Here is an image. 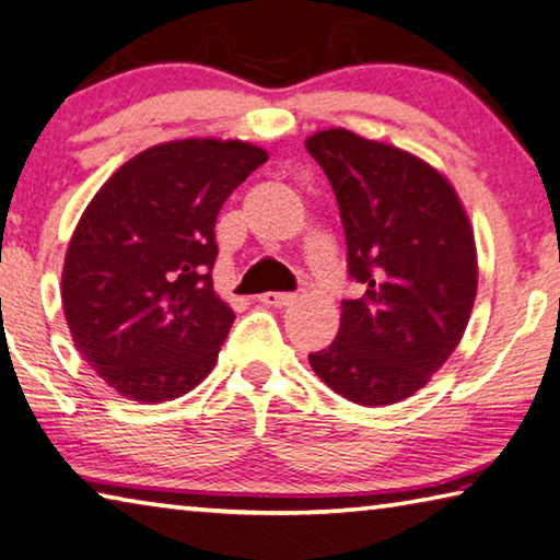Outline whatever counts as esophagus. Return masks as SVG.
I'll use <instances>...</instances> for the list:
<instances>
[{
	"label": "esophagus",
	"instance_id": "obj_1",
	"mask_svg": "<svg viewBox=\"0 0 560 560\" xmlns=\"http://www.w3.org/2000/svg\"><path fill=\"white\" fill-rule=\"evenodd\" d=\"M258 300L268 307H290L298 300V295H292V292H262Z\"/></svg>",
	"mask_w": 560,
	"mask_h": 560
}]
</instances>
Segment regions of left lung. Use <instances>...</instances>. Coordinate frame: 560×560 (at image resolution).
I'll return each instance as SVG.
<instances>
[{"label":"left lung","instance_id":"left-lung-1","mask_svg":"<svg viewBox=\"0 0 560 560\" xmlns=\"http://www.w3.org/2000/svg\"><path fill=\"white\" fill-rule=\"evenodd\" d=\"M305 149L332 183L347 268L364 285L342 300L340 332L310 364L354 405H397L442 370L469 325L479 285L469 213L442 171L392 143L323 128Z\"/></svg>","mask_w":560,"mask_h":560}]
</instances>
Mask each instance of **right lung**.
<instances>
[{
    "mask_svg": "<svg viewBox=\"0 0 560 560\" xmlns=\"http://www.w3.org/2000/svg\"><path fill=\"white\" fill-rule=\"evenodd\" d=\"M268 161L241 139H178L126 161L67 247L61 307L73 347L121 397L161 405L203 382L233 307L213 290L215 218Z\"/></svg>",
    "mask_w": 560,
    "mask_h": 560,
    "instance_id": "1",
    "label": "right lung"
}]
</instances>
